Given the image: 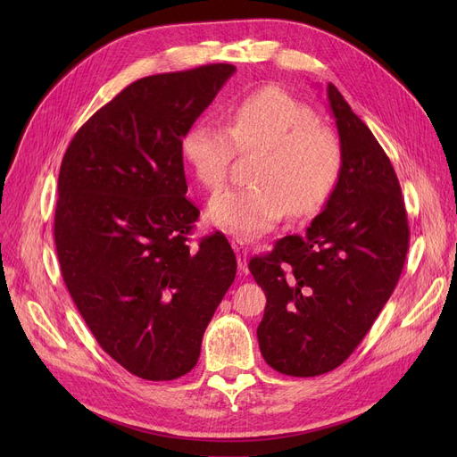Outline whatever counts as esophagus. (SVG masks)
I'll return each instance as SVG.
<instances>
[{
  "label": "esophagus",
  "mask_w": 457,
  "mask_h": 457,
  "mask_svg": "<svg viewBox=\"0 0 457 457\" xmlns=\"http://www.w3.org/2000/svg\"><path fill=\"white\" fill-rule=\"evenodd\" d=\"M231 246H233V250H235V253H237L238 267H241V269L245 270L246 265H248V248H246V243L243 241V238L233 237V238H231Z\"/></svg>",
  "instance_id": "34e87169"
}]
</instances>
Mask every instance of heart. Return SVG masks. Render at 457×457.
Here are the masks:
<instances>
[{
    "instance_id": "obj_1",
    "label": "heart",
    "mask_w": 457,
    "mask_h": 457,
    "mask_svg": "<svg viewBox=\"0 0 457 457\" xmlns=\"http://www.w3.org/2000/svg\"><path fill=\"white\" fill-rule=\"evenodd\" d=\"M228 128L198 120L181 137L183 159L207 188L224 185L237 152L259 150L250 187L228 188L209 202V220L238 235L269 231L289 211L307 219L339 181V142L319 116L281 88L267 87L229 105Z\"/></svg>"
}]
</instances>
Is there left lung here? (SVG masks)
I'll return each mask as SVG.
<instances>
[{
    "instance_id": "left-lung-1",
    "label": "left lung",
    "mask_w": 457,
    "mask_h": 457,
    "mask_svg": "<svg viewBox=\"0 0 457 457\" xmlns=\"http://www.w3.org/2000/svg\"><path fill=\"white\" fill-rule=\"evenodd\" d=\"M343 166L305 235H287L250 259L265 291L257 328L265 361L287 376L337 369L391 298L410 248L402 190L389 157L343 94L326 87Z\"/></svg>"
}]
</instances>
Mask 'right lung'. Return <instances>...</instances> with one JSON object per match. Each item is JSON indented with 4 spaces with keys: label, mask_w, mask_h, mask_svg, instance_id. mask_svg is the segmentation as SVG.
I'll use <instances>...</instances> for the list:
<instances>
[{
    "label": "right lung",
    "mask_w": 457,
    "mask_h": 457,
    "mask_svg": "<svg viewBox=\"0 0 457 457\" xmlns=\"http://www.w3.org/2000/svg\"><path fill=\"white\" fill-rule=\"evenodd\" d=\"M233 74V64H207L142 78L94 112L62 157V279L98 345L142 379L195 369L237 274L220 231L187 245L200 211L185 196L181 154V137Z\"/></svg>",
    "instance_id": "right-lung-1"
}]
</instances>
